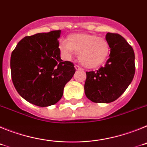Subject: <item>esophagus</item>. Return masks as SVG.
<instances>
[{"mask_svg": "<svg viewBox=\"0 0 147 147\" xmlns=\"http://www.w3.org/2000/svg\"><path fill=\"white\" fill-rule=\"evenodd\" d=\"M74 67L76 71H78V70H82V67H80L79 65H75Z\"/></svg>", "mask_w": 147, "mask_h": 147, "instance_id": "34e87169", "label": "esophagus"}]
</instances>
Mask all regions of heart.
<instances>
[{
	"label": "heart",
	"mask_w": 147,
	"mask_h": 147,
	"mask_svg": "<svg viewBox=\"0 0 147 147\" xmlns=\"http://www.w3.org/2000/svg\"><path fill=\"white\" fill-rule=\"evenodd\" d=\"M59 49L63 58L71 59L75 52L82 64L88 68H95L107 60L110 47L105 39L91 34H72L67 41H62Z\"/></svg>",
	"instance_id": "obj_1"
}]
</instances>
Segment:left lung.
Listing matches in <instances>:
<instances>
[{"instance_id": "8db88e82", "label": "left lung", "mask_w": 147, "mask_h": 147, "mask_svg": "<svg viewBox=\"0 0 147 147\" xmlns=\"http://www.w3.org/2000/svg\"><path fill=\"white\" fill-rule=\"evenodd\" d=\"M110 58L104 67L86 72L85 93L95 103H110L126 90L135 75V54L132 46L118 34L107 33Z\"/></svg>"}]
</instances>
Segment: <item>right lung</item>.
Returning <instances> with one entry per match:
<instances>
[{
    "mask_svg": "<svg viewBox=\"0 0 147 147\" xmlns=\"http://www.w3.org/2000/svg\"><path fill=\"white\" fill-rule=\"evenodd\" d=\"M61 31L38 33L18 42L10 67L15 89L25 100L39 107L58 102L65 85L74 74V65L62 60L58 39Z\"/></svg>",
    "mask_w": 147,
    "mask_h": 147,
    "instance_id": "1",
    "label": "right lung"
}]
</instances>
